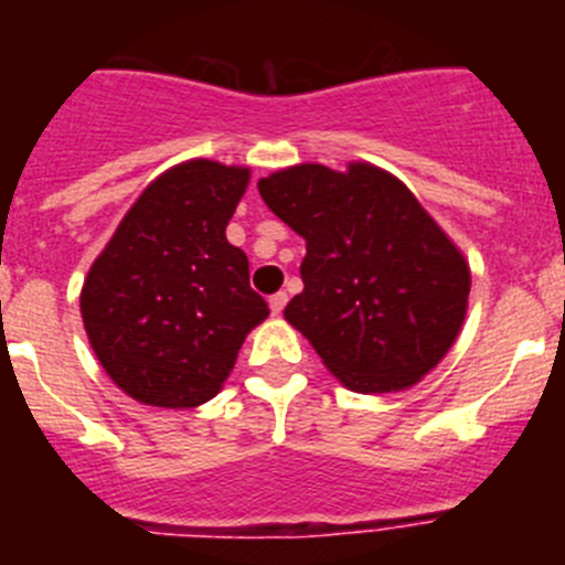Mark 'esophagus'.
<instances>
[{"mask_svg":"<svg viewBox=\"0 0 565 565\" xmlns=\"http://www.w3.org/2000/svg\"><path fill=\"white\" fill-rule=\"evenodd\" d=\"M286 302H288V294H286V291L274 294V297L268 299V308H271L274 317H279V313H282V308H286Z\"/></svg>","mask_w":565,"mask_h":565,"instance_id":"34e87169","label":"esophagus"}]
</instances>
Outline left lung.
Here are the masks:
<instances>
[{"label": "left lung", "mask_w": 565, "mask_h": 565, "mask_svg": "<svg viewBox=\"0 0 565 565\" xmlns=\"http://www.w3.org/2000/svg\"><path fill=\"white\" fill-rule=\"evenodd\" d=\"M266 206L306 237L286 306L328 371L356 393L407 391L467 317L469 266L416 194L373 163H299L259 178Z\"/></svg>", "instance_id": "1"}]
</instances>
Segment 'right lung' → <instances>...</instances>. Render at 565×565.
<instances>
[{
    "label": "right lung",
    "mask_w": 565,
    "mask_h": 565,
    "mask_svg": "<svg viewBox=\"0 0 565 565\" xmlns=\"http://www.w3.org/2000/svg\"><path fill=\"white\" fill-rule=\"evenodd\" d=\"M246 167L194 158L154 178L89 266L82 319L107 376L135 402L198 407L217 396L268 317L226 226Z\"/></svg>",
    "instance_id": "add662e5"
}]
</instances>
